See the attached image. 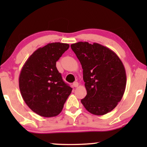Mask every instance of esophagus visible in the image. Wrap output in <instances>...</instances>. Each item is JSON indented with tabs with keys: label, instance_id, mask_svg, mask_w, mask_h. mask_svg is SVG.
Returning a JSON list of instances; mask_svg holds the SVG:
<instances>
[{
	"label": "esophagus",
	"instance_id": "obj_1",
	"mask_svg": "<svg viewBox=\"0 0 147 147\" xmlns=\"http://www.w3.org/2000/svg\"><path fill=\"white\" fill-rule=\"evenodd\" d=\"M72 85H73V87H77L78 86H79V83H78V82H74L73 83V84H72Z\"/></svg>",
	"mask_w": 147,
	"mask_h": 147
}]
</instances>
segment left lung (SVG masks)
<instances>
[{
	"label": "left lung",
	"mask_w": 147,
	"mask_h": 147,
	"mask_svg": "<svg viewBox=\"0 0 147 147\" xmlns=\"http://www.w3.org/2000/svg\"><path fill=\"white\" fill-rule=\"evenodd\" d=\"M81 62L87 95L81 99L92 114L102 116L117 106L126 85V70L118 55L102 45L79 42L70 45Z\"/></svg>",
	"instance_id": "1"
}]
</instances>
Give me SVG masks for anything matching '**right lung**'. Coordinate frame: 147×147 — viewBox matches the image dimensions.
<instances>
[{"label": "right lung", "instance_id": "add662e5", "mask_svg": "<svg viewBox=\"0 0 147 147\" xmlns=\"http://www.w3.org/2000/svg\"><path fill=\"white\" fill-rule=\"evenodd\" d=\"M69 44L50 43L36 50L21 68L19 89L23 100L34 112L50 118L58 116L72 92L56 66Z\"/></svg>", "mask_w": 147, "mask_h": 147}]
</instances>
